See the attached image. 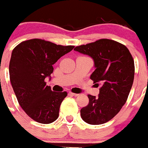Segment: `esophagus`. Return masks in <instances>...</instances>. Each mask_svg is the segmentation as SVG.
<instances>
[{
  "label": "esophagus",
  "instance_id": "esophagus-1",
  "mask_svg": "<svg viewBox=\"0 0 148 148\" xmlns=\"http://www.w3.org/2000/svg\"><path fill=\"white\" fill-rule=\"evenodd\" d=\"M69 94H70V95H72V96H74V97H77V96H78V94H76V93H73V92H69Z\"/></svg>",
  "mask_w": 148,
  "mask_h": 148
}]
</instances>
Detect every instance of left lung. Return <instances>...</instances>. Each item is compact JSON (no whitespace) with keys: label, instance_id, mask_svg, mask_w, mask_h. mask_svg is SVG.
<instances>
[{"label":"left lung","instance_id":"obj_1","mask_svg":"<svg viewBox=\"0 0 148 148\" xmlns=\"http://www.w3.org/2000/svg\"><path fill=\"white\" fill-rule=\"evenodd\" d=\"M74 50L93 59L95 70L90 79L101 85L97 97L88 95L89 104L81 109V117L88 124L102 125L112 120L127 99L135 75L133 58L125 45L107 38Z\"/></svg>","mask_w":148,"mask_h":148}]
</instances>
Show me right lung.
I'll list each match as a JSON object with an SVG mask.
<instances>
[{
	"label": "right lung",
	"instance_id": "1",
	"mask_svg": "<svg viewBox=\"0 0 148 148\" xmlns=\"http://www.w3.org/2000/svg\"><path fill=\"white\" fill-rule=\"evenodd\" d=\"M74 47L34 38L13 49L9 64L10 83L20 106L34 120L49 124L59 117L67 92H53L44 80L51 77L53 65Z\"/></svg>",
	"mask_w": 148,
	"mask_h": 148
}]
</instances>
